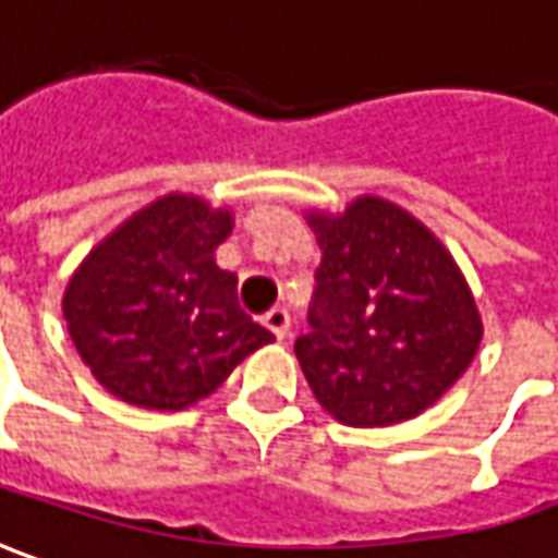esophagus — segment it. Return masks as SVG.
<instances>
[{
    "instance_id": "1",
    "label": "esophagus",
    "mask_w": 558,
    "mask_h": 558,
    "mask_svg": "<svg viewBox=\"0 0 558 558\" xmlns=\"http://www.w3.org/2000/svg\"><path fill=\"white\" fill-rule=\"evenodd\" d=\"M265 327L275 333L278 339H283L290 333V312L287 308H271V312H265Z\"/></svg>"
}]
</instances>
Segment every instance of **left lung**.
Masks as SVG:
<instances>
[{
  "label": "left lung",
  "mask_w": 558,
  "mask_h": 558,
  "mask_svg": "<svg viewBox=\"0 0 558 558\" xmlns=\"http://www.w3.org/2000/svg\"><path fill=\"white\" fill-rule=\"evenodd\" d=\"M305 219L320 268L296 357L317 404L361 429L413 420L466 374L485 333L460 265L423 221L374 194Z\"/></svg>",
  "instance_id": "left-lung-1"
}]
</instances>
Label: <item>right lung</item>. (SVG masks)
<instances>
[{"label": "right lung", "mask_w": 558, "mask_h": 558, "mask_svg": "<svg viewBox=\"0 0 558 558\" xmlns=\"http://www.w3.org/2000/svg\"><path fill=\"white\" fill-rule=\"evenodd\" d=\"M234 213L166 194L92 246L64 290V320L92 376L145 411H184L213 395L275 333L238 302L216 265Z\"/></svg>", "instance_id": "1"}]
</instances>
